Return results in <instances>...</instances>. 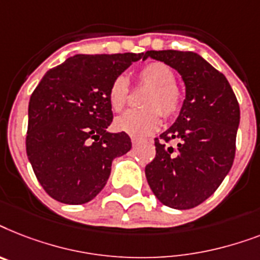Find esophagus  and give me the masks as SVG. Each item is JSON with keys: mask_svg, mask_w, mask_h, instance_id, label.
I'll return each mask as SVG.
<instances>
[{"mask_svg": "<svg viewBox=\"0 0 260 260\" xmlns=\"http://www.w3.org/2000/svg\"><path fill=\"white\" fill-rule=\"evenodd\" d=\"M140 142V140H138V138H134V137H133L132 138V143H133V146H136L137 143Z\"/></svg>", "mask_w": 260, "mask_h": 260, "instance_id": "esophagus-1", "label": "esophagus"}]
</instances>
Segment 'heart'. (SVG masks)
<instances>
[{
  "label": "heart",
  "mask_w": 260,
  "mask_h": 260,
  "mask_svg": "<svg viewBox=\"0 0 260 260\" xmlns=\"http://www.w3.org/2000/svg\"><path fill=\"white\" fill-rule=\"evenodd\" d=\"M138 87L149 88L142 99L145 109L130 110L115 120L119 132L133 137H146L155 133L165 119L172 120L178 117L184 105V94L176 84V74L169 66L161 61H150L137 72ZM127 79L119 75L110 84L107 99L113 111L120 113L128 101Z\"/></svg>",
  "instance_id": "b5f03b06"
}]
</instances>
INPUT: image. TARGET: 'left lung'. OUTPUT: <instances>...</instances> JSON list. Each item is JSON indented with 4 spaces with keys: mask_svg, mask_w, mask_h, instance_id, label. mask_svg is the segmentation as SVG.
Wrapping results in <instances>:
<instances>
[{
    "mask_svg": "<svg viewBox=\"0 0 260 260\" xmlns=\"http://www.w3.org/2000/svg\"><path fill=\"white\" fill-rule=\"evenodd\" d=\"M146 57L174 68L186 96L176 123L154 138L155 157L145 168L151 190L164 205L190 209L223 182L236 150L240 109L230 83L194 52L147 51ZM176 140V145L170 143Z\"/></svg>",
    "mask_w": 260,
    "mask_h": 260,
    "instance_id": "left-lung-1",
    "label": "left lung"
}]
</instances>
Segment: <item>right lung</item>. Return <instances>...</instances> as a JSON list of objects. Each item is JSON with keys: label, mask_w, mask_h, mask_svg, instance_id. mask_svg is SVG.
I'll list each match as a JSON object with an SVG mask.
<instances>
[{"label": "right lung", "mask_w": 260, "mask_h": 260, "mask_svg": "<svg viewBox=\"0 0 260 260\" xmlns=\"http://www.w3.org/2000/svg\"><path fill=\"white\" fill-rule=\"evenodd\" d=\"M143 53L76 55L52 68L30 95L26 154L45 192L84 204L101 192L115 157L132 149L126 133H107L114 79Z\"/></svg>", "instance_id": "1"}]
</instances>
